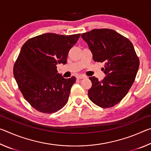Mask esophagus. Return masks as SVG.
Masks as SVG:
<instances>
[{
    "instance_id": "esophagus-1",
    "label": "esophagus",
    "mask_w": 151,
    "mask_h": 151,
    "mask_svg": "<svg viewBox=\"0 0 151 151\" xmlns=\"http://www.w3.org/2000/svg\"><path fill=\"white\" fill-rule=\"evenodd\" d=\"M85 78H86V76L85 75H77L76 76V78L77 79H83Z\"/></svg>"
}]
</instances>
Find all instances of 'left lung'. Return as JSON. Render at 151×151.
I'll use <instances>...</instances> for the list:
<instances>
[{"label": "left lung", "instance_id": "left-lung-1", "mask_svg": "<svg viewBox=\"0 0 151 151\" xmlns=\"http://www.w3.org/2000/svg\"><path fill=\"white\" fill-rule=\"evenodd\" d=\"M95 62H104L106 76L99 81L91 76L92 86L88 91L90 100L102 108H109L119 103L133 84L139 67L132 42L124 36L109 29H93L83 33Z\"/></svg>", "mask_w": 151, "mask_h": 151}]
</instances>
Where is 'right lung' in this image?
<instances>
[{"label": "right lung", "instance_id": "add662e5", "mask_svg": "<svg viewBox=\"0 0 151 151\" xmlns=\"http://www.w3.org/2000/svg\"><path fill=\"white\" fill-rule=\"evenodd\" d=\"M80 36L45 33L22 47L14 65V76L25 100L38 111L53 113L67 103L76 78H63L57 65L66 63L68 52Z\"/></svg>", "mask_w": 151, "mask_h": 151}]
</instances>
